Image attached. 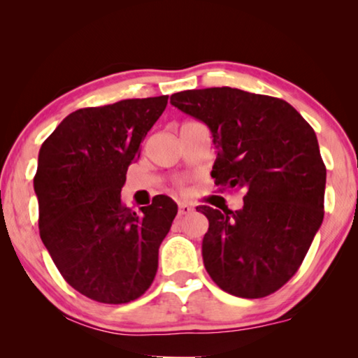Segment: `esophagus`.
Segmentation results:
<instances>
[{
	"mask_svg": "<svg viewBox=\"0 0 358 358\" xmlns=\"http://www.w3.org/2000/svg\"><path fill=\"white\" fill-rule=\"evenodd\" d=\"M194 211L192 205H189L187 202H178V215L180 216H186Z\"/></svg>",
	"mask_w": 358,
	"mask_h": 358,
	"instance_id": "obj_1",
	"label": "esophagus"
}]
</instances>
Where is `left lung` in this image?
Returning <instances> with one entry per match:
<instances>
[{
    "instance_id": "left-lung-1",
    "label": "left lung",
    "mask_w": 358,
    "mask_h": 358,
    "mask_svg": "<svg viewBox=\"0 0 358 358\" xmlns=\"http://www.w3.org/2000/svg\"><path fill=\"white\" fill-rule=\"evenodd\" d=\"M171 104L210 128L215 183L245 189L241 210L197 207L210 222L202 241L208 275L241 299L276 292L324 220L327 171L314 129L289 102L237 88L187 90Z\"/></svg>"
}]
</instances>
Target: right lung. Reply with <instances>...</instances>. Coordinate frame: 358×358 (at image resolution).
Wrapping results in <instances>:
<instances>
[{
	"instance_id": "obj_1",
	"label": "right lung",
	"mask_w": 358,
	"mask_h": 358,
	"mask_svg": "<svg viewBox=\"0 0 358 358\" xmlns=\"http://www.w3.org/2000/svg\"><path fill=\"white\" fill-rule=\"evenodd\" d=\"M169 96L124 99L68 115L39 150L34 191L42 243L69 286L99 303L138 299L178 207L156 196L134 211L121 201L126 172Z\"/></svg>"
}]
</instances>
